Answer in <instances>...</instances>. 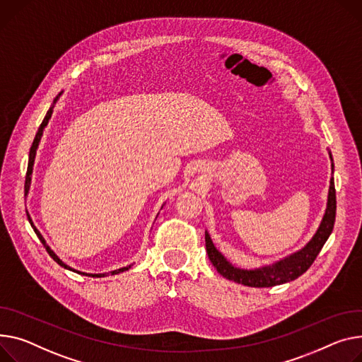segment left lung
Instances as JSON below:
<instances>
[{
    "instance_id": "8db88e82",
    "label": "left lung",
    "mask_w": 362,
    "mask_h": 362,
    "mask_svg": "<svg viewBox=\"0 0 362 362\" xmlns=\"http://www.w3.org/2000/svg\"><path fill=\"white\" fill-rule=\"evenodd\" d=\"M329 153L330 161L332 153ZM333 163H332V173H333ZM334 215H336V192H334V180L330 177V186L327 194V204L325 209V215L320 221V226L317 231L310 238V242L301 247L300 250L288 255L271 264H264V267L255 268V269H245L238 268L233 264L224 255L216 249L212 243L211 235L208 231H205V246L208 252V257L214 268L218 271L224 278L234 281L237 284H242L246 286H255V288H268L275 286L281 284H286L290 281L297 279L301 276L315 262L317 255L320 253L323 245L327 242L329 235L332 234L333 226H334Z\"/></svg>"
}]
</instances>
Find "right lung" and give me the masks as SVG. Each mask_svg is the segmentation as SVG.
<instances>
[{
	"mask_svg": "<svg viewBox=\"0 0 362 362\" xmlns=\"http://www.w3.org/2000/svg\"><path fill=\"white\" fill-rule=\"evenodd\" d=\"M61 94H62V91L57 95V98L54 99V103L51 105V107H49V110H47V113H46V116H45V119L42 120V124H40V127H39V129H37V132H36V136H35V139H33V144H32V147H30V153H29V164H28V173H26V183H24V190H26V195L29 194V189H30V183H32V173H33V164H35V157H36V151H37V147H39V142H40V139H42V135H43V129H45V127L47 125V122H49V119H51V116H52V112H54V107H55V105H57V102H58V99L61 98ZM163 208V206H161ZM28 218H29V223H30V226H32V228H33V231L36 233V235L39 237V240H40V243L45 246V249H46V252L49 253V256L59 264V267H62L64 269H68V271H72V272H77V274H81V275H86V276H91V278H103V276H106V275H116V274H120V272H125V271H128L129 268H131V264H128V267H124V268H120V269H116V271H112V272H109V274H86V272H81V271H77V269H74V268H71L69 264H66L65 262H62L59 257H58V255L49 247V245L46 243V240L43 238V235L40 234V231L36 228V226L33 224V221H32V218H30V215L28 214Z\"/></svg>",
	"mask_w": 362,
	"mask_h": 362,
	"instance_id": "1",
	"label": "right lung"
}]
</instances>
